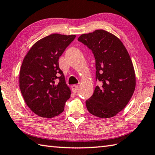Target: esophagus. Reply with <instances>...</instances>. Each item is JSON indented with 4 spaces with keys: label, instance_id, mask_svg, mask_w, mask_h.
Listing matches in <instances>:
<instances>
[{
    "label": "esophagus",
    "instance_id": "34e87169",
    "mask_svg": "<svg viewBox=\"0 0 155 155\" xmlns=\"http://www.w3.org/2000/svg\"><path fill=\"white\" fill-rule=\"evenodd\" d=\"M71 90H72V92L74 93H76L78 90H79V86L77 85H73L71 86Z\"/></svg>",
    "mask_w": 155,
    "mask_h": 155
}]
</instances>
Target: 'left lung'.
I'll return each mask as SVG.
<instances>
[{
	"label": "left lung",
	"instance_id": "obj_1",
	"mask_svg": "<svg viewBox=\"0 0 155 155\" xmlns=\"http://www.w3.org/2000/svg\"><path fill=\"white\" fill-rule=\"evenodd\" d=\"M78 41L86 45L96 60V86L86 101L87 109L96 117L110 118L123 110L136 87L132 61L124 44L115 35L104 30L84 34Z\"/></svg>",
	"mask_w": 155,
	"mask_h": 155
}]
</instances>
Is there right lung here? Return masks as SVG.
Segmentation results:
<instances>
[{"instance_id":"add662e5","label":"right lung","mask_w":155,"mask_h":155,"mask_svg":"<svg viewBox=\"0 0 155 155\" xmlns=\"http://www.w3.org/2000/svg\"><path fill=\"white\" fill-rule=\"evenodd\" d=\"M75 38V35H49L35 43L23 59L20 90L28 107L41 117L59 115L70 98L71 90L59 68V59Z\"/></svg>"}]
</instances>
